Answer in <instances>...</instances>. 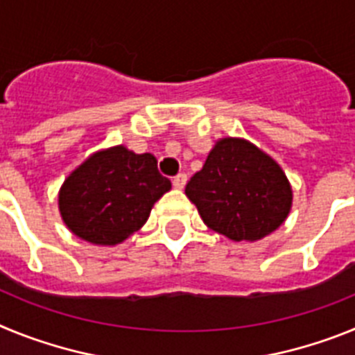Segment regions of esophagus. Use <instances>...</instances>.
Listing matches in <instances>:
<instances>
[{
  "instance_id": "obj_1",
  "label": "esophagus",
  "mask_w": 355,
  "mask_h": 355,
  "mask_svg": "<svg viewBox=\"0 0 355 355\" xmlns=\"http://www.w3.org/2000/svg\"><path fill=\"white\" fill-rule=\"evenodd\" d=\"M187 174H178L174 180H172V184H174V188H178V190H183L184 184H187Z\"/></svg>"
}]
</instances>
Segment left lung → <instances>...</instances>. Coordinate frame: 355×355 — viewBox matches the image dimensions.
<instances>
[{"instance_id":"obj_1","label":"left lung","mask_w":355,"mask_h":355,"mask_svg":"<svg viewBox=\"0 0 355 355\" xmlns=\"http://www.w3.org/2000/svg\"><path fill=\"white\" fill-rule=\"evenodd\" d=\"M184 193L209 229L233 241H258L283 225L293 190L277 162L252 142L218 139Z\"/></svg>"}]
</instances>
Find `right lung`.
I'll return each instance as SVG.
<instances>
[{
  "instance_id": "add662e5",
  "label": "right lung",
  "mask_w": 355,
  "mask_h": 355,
  "mask_svg": "<svg viewBox=\"0 0 355 355\" xmlns=\"http://www.w3.org/2000/svg\"><path fill=\"white\" fill-rule=\"evenodd\" d=\"M171 188L150 153L106 147L65 178L58 211L72 234L92 245L114 247L146 224L156 200Z\"/></svg>"
}]
</instances>
